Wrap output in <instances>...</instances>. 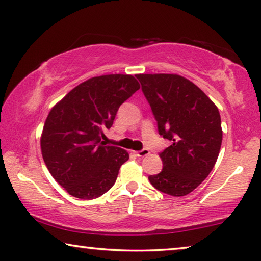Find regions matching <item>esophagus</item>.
<instances>
[{
    "label": "esophagus",
    "instance_id": "34e87169",
    "mask_svg": "<svg viewBox=\"0 0 261 261\" xmlns=\"http://www.w3.org/2000/svg\"><path fill=\"white\" fill-rule=\"evenodd\" d=\"M134 153H135L136 156H139V158H144V156L149 155V150H148V149H142V150H140V151H134Z\"/></svg>",
    "mask_w": 261,
    "mask_h": 261
}]
</instances>
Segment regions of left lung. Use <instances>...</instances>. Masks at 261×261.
Listing matches in <instances>:
<instances>
[{"instance_id":"obj_1","label":"left lung","mask_w":261,"mask_h":261,"mask_svg":"<svg viewBox=\"0 0 261 261\" xmlns=\"http://www.w3.org/2000/svg\"><path fill=\"white\" fill-rule=\"evenodd\" d=\"M158 121L171 141L160 158L163 169L150 175L156 189L175 197L195 190L217 161L223 140L217 106L189 79L174 73L136 74Z\"/></svg>"}]
</instances>
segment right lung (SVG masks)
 Instances as JSON below:
<instances>
[{
	"label": "right lung",
	"mask_w": 261,
	"mask_h": 261,
	"mask_svg": "<svg viewBox=\"0 0 261 261\" xmlns=\"http://www.w3.org/2000/svg\"><path fill=\"white\" fill-rule=\"evenodd\" d=\"M140 89L130 74L87 79L51 108L41 135L47 169L71 196L94 199L117 181L120 167L129 159L122 148L105 146L120 105Z\"/></svg>",
	"instance_id": "right-lung-1"
}]
</instances>
